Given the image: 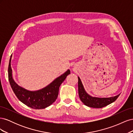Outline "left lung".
I'll use <instances>...</instances> for the list:
<instances>
[{"label": "left lung", "instance_id": "1", "mask_svg": "<svg viewBox=\"0 0 133 133\" xmlns=\"http://www.w3.org/2000/svg\"><path fill=\"white\" fill-rule=\"evenodd\" d=\"M78 93L80 99L84 105L94 108H101L115 102L119 95L109 98L93 97L88 94L84 89L81 80L78 76Z\"/></svg>", "mask_w": 133, "mask_h": 133}]
</instances>
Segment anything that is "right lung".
<instances>
[{
  "label": "right lung",
  "mask_w": 133,
  "mask_h": 133,
  "mask_svg": "<svg viewBox=\"0 0 133 133\" xmlns=\"http://www.w3.org/2000/svg\"><path fill=\"white\" fill-rule=\"evenodd\" d=\"M11 55L8 66V79L10 86L18 99L26 105L35 109H42L50 106L57 99L59 87L67 75L70 74L69 69L56 78L49 85L42 89L30 91L18 85L13 79L11 68Z\"/></svg>",
  "instance_id": "obj_1"
}]
</instances>
